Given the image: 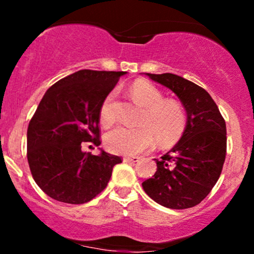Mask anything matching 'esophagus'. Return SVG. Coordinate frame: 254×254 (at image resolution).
I'll return each instance as SVG.
<instances>
[{
	"label": "esophagus",
	"mask_w": 254,
	"mask_h": 254,
	"mask_svg": "<svg viewBox=\"0 0 254 254\" xmlns=\"http://www.w3.org/2000/svg\"><path fill=\"white\" fill-rule=\"evenodd\" d=\"M139 159H141L139 156H124L123 161L124 162H137Z\"/></svg>",
	"instance_id": "1"
}]
</instances>
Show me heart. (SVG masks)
Segmentation results:
<instances>
[{"label": "heart", "instance_id": "b5f03b06", "mask_svg": "<svg viewBox=\"0 0 254 254\" xmlns=\"http://www.w3.org/2000/svg\"><path fill=\"white\" fill-rule=\"evenodd\" d=\"M132 98L144 107L136 127H117L105 136V145L111 153L135 155L154 147L156 139L161 145L176 143L186 127V113L177 100L164 99L161 90L145 80H137L131 84ZM116 92L109 93L99 111L100 123L105 127L116 121Z\"/></svg>", "mask_w": 254, "mask_h": 254}]
</instances>
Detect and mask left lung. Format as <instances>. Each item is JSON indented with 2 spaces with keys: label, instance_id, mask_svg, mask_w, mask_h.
Here are the masks:
<instances>
[{
  "label": "left lung",
  "instance_id": "left-lung-1",
  "mask_svg": "<svg viewBox=\"0 0 254 254\" xmlns=\"http://www.w3.org/2000/svg\"><path fill=\"white\" fill-rule=\"evenodd\" d=\"M145 75L179 98L188 118L182 138L161 159H154L155 174L142 188L166 208H192L210 193L222 172L226 122L210 94L196 83L170 72Z\"/></svg>",
  "mask_w": 254,
  "mask_h": 254
}]
</instances>
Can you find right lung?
<instances>
[{"mask_svg":"<svg viewBox=\"0 0 254 254\" xmlns=\"http://www.w3.org/2000/svg\"><path fill=\"white\" fill-rule=\"evenodd\" d=\"M127 71L78 70L46 90L27 129V160L34 182L58 202L83 204L107 186L119 156L81 150L100 145L99 111Z\"/></svg>","mask_w":254,"mask_h":254,"instance_id":"right-lung-1","label":"right lung"}]
</instances>
